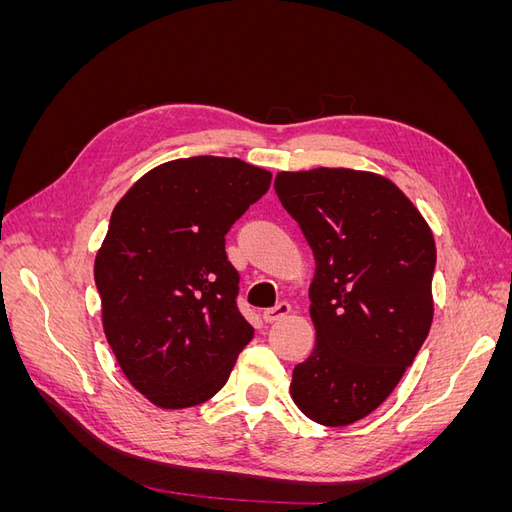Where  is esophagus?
Segmentation results:
<instances>
[{"mask_svg":"<svg viewBox=\"0 0 512 512\" xmlns=\"http://www.w3.org/2000/svg\"><path fill=\"white\" fill-rule=\"evenodd\" d=\"M288 314H290V305L286 301H282V303H277L275 307L265 309V312H262V318H265V322H277V320L286 318Z\"/></svg>","mask_w":512,"mask_h":512,"instance_id":"esophagus-1","label":"esophagus"}]
</instances>
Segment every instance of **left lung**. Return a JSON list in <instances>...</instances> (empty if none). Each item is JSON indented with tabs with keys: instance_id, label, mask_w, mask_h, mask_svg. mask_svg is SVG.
<instances>
[{
	"instance_id": "obj_1",
	"label": "left lung",
	"mask_w": 512,
	"mask_h": 512,
	"mask_svg": "<svg viewBox=\"0 0 512 512\" xmlns=\"http://www.w3.org/2000/svg\"><path fill=\"white\" fill-rule=\"evenodd\" d=\"M275 194L316 260V346L290 395L312 421L346 427L393 393L427 339L436 243L412 200L367 170L277 173Z\"/></svg>"
}]
</instances>
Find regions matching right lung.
<instances>
[{"instance_id":"add662e5","label":"right lung","mask_w":512,"mask_h":512,"mask_svg":"<svg viewBox=\"0 0 512 512\" xmlns=\"http://www.w3.org/2000/svg\"><path fill=\"white\" fill-rule=\"evenodd\" d=\"M269 185L265 168L196 156L151 168L115 205L94 265L102 327L153 406L205 404L252 342L224 237Z\"/></svg>"}]
</instances>
